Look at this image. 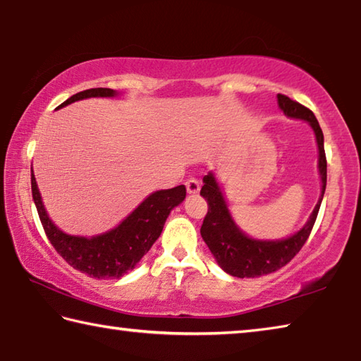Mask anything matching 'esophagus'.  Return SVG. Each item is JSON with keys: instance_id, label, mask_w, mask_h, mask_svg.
<instances>
[{"instance_id": "obj_1", "label": "esophagus", "mask_w": 361, "mask_h": 361, "mask_svg": "<svg viewBox=\"0 0 361 361\" xmlns=\"http://www.w3.org/2000/svg\"><path fill=\"white\" fill-rule=\"evenodd\" d=\"M186 191L189 194H197L200 191V183L197 178H189L186 181Z\"/></svg>"}]
</instances>
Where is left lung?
Returning a JSON list of instances; mask_svg holds the SVG:
<instances>
[{"mask_svg":"<svg viewBox=\"0 0 361 361\" xmlns=\"http://www.w3.org/2000/svg\"><path fill=\"white\" fill-rule=\"evenodd\" d=\"M277 99L280 109L286 116L307 121L315 132L317 145H319L322 195L309 221L295 235L282 240H255L247 237L235 226L213 173L204 176V186L200 189V195H204L207 204H209V212H207L202 228H200V235L209 245L218 264L223 267V271L239 279L267 276V274L279 271L280 267L288 264L295 258L305 240L309 239L326 188V156L325 146H323V132L319 126V121L309 108L291 100L290 97L279 94Z\"/></svg>","mask_w":361,"mask_h":361,"instance_id":"8db88e82","label":"left lung"}]
</instances>
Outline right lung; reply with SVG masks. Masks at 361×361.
<instances>
[{"instance_id":"obj_1","label":"right lung","mask_w":361,"mask_h":361,"mask_svg":"<svg viewBox=\"0 0 361 361\" xmlns=\"http://www.w3.org/2000/svg\"><path fill=\"white\" fill-rule=\"evenodd\" d=\"M114 95L116 90L113 89H87L70 97L59 108L70 105L73 102L90 99V97ZM32 194L49 242L70 266L94 279H119L132 271L137 262L149 252L152 243L161 235L170 212L185 200L186 188L185 185H180L172 189L152 192L118 228L108 231L105 234L90 237V239L65 234L51 221L44 205H42L33 170Z\"/></svg>"}]
</instances>
